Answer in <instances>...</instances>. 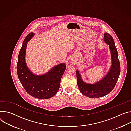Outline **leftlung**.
Returning <instances> with one entry per match:
<instances>
[{"instance_id": "1", "label": "left lung", "mask_w": 131, "mask_h": 131, "mask_svg": "<svg viewBox=\"0 0 131 131\" xmlns=\"http://www.w3.org/2000/svg\"><path fill=\"white\" fill-rule=\"evenodd\" d=\"M104 42L108 44L111 53V67L105 76L93 84H87L81 78L78 70H76L77 85L80 91L87 97L97 98L105 96L114 88L120 74V64L114 40L108 33L104 34Z\"/></svg>"}]
</instances>
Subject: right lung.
I'll list each match as a JSON object with an SVG mask.
<instances>
[{"label": "right lung", "instance_id": "1", "mask_svg": "<svg viewBox=\"0 0 131 131\" xmlns=\"http://www.w3.org/2000/svg\"><path fill=\"white\" fill-rule=\"evenodd\" d=\"M34 34L32 32L29 33L23 41L18 58V76L23 88L31 96L40 99H49L59 90L66 65L65 63L57 65L43 75L37 76L30 71L26 63V52L27 43Z\"/></svg>", "mask_w": 131, "mask_h": 131}]
</instances>
